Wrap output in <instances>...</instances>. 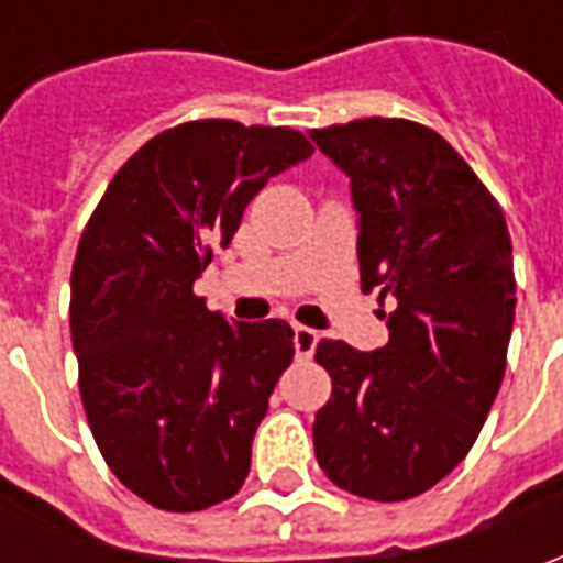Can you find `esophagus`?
<instances>
[{"mask_svg": "<svg viewBox=\"0 0 563 563\" xmlns=\"http://www.w3.org/2000/svg\"><path fill=\"white\" fill-rule=\"evenodd\" d=\"M292 343H295V353H298V358H310L313 350H317L319 334L313 329H307V325H295Z\"/></svg>", "mask_w": 563, "mask_h": 563, "instance_id": "34e87169", "label": "esophagus"}]
</instances>
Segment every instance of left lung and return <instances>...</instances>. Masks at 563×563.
Masks as SVG:
<instances>
[{
  "mask_svg": "<svg viewBox=\"0 0 563 563\" xmlns=\"http://www.w3.org/2000/svg\"><path fill=\"white\" fill-rule=\"evenodd\" d=\"M310 139L353 186L362 292H379L389 343L319 341L331 398L313 422L319 467L343 492L407 500L471 452L516 317L504 210L434 129L367 117Z\"/></svg>",
  "mask_w": 563,
  "mask_h": 563,
  "instance_id": "1",
  "label": "left lung"
}]
</instances>
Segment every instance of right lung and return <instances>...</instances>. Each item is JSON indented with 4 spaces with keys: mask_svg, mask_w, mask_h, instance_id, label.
<instances>
[{
    "mask_svg": "<svg viewBox=\"0 0 563 563\" xmlns=\"http://www.w3.org/2000/svg\"><path fill=\"white\" fill-rule=\"evenodd\" d=\"M310 153L286 126L180 123L114 174L80 234L71 343L84 413L111 473L156 509H208L250 473L292 329L229 322L192 283L258 189Z\"/></svg>",
    "mask_w": 563,
    "mask_h": 563,
    "instance_id": "right-lung-1",
    "label": "right lung"
}]
</instances>
